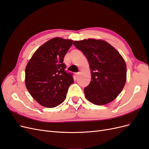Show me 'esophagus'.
Instances as JSON below:
<instances>
[{"instance_id": "1", "label": "esophagus", "mask_w": 149, "mask_h": 149, "mask_svg": "<svg viewBox=\"0 0 149 149\" xmlns=\"http://www.w3.org/2000/svg\"><path fill=\"white\" fill-rule=\"evenodd\" d=\"M79 74V72H78V73H75V78H77L78 77Z\"/></svg>"}]
</instances>
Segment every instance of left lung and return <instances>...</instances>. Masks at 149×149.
<instances>
[{"instance_id": "1", "label": "left lung", "mask_w": 149, "mask_h": 149, "mask_svg": "<svg viewBox=\"0 0 149 149\" xmlns=\"http://www.w3.org/2000/svg\"><path fill=\"white\" fill-rule=\"evenodd\" d=\"M73 44L86 56L91 70V81L84 89L86 97L99 106L114 100L126 82L127 68L123 58L103 40L88 39Z\"/></svg>"}]
</instances>
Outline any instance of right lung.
<instances>
[{
    "label": "right lung",
    "instance_id": "add662e5",
    "mask_svg": "<svg viewBox=\"0 0 149 149\" xmlns=\"http://www.w3.org/2000/svg\"><path fill=\"white\" fill-rule=\"evenodd\" d=\"M73 41L61 38L49 40L33 55L25 68V85L40 105L55 107L63 102L73 73L65 70L64 57Z\"/></svg>",
    "mask_w": 149,
    "mask_h": 149
}]
</instances>
